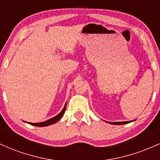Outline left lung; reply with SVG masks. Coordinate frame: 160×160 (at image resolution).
Returning <instances> with one entry per match:
<instances>
[{"label":"left lung","mask_w":160,"mask_h":160,"mask_svg":"<svg viewBox=\"0 0 160 160\" xmlns=\"http://www.w3.org/2000/svg\"><path fill=\"white\" fill-rule=\"evenodd\" d=\"M132 121H127V122H108V123L113 124V125H124L126 123H128V122H131Z\"/></svg>","instance_id":"obj_1"}]
</instances>
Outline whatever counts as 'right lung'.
I'll return each mask as SVG.
<instances>
[{
	"label": "right lung",
	"mask_w": 160,
	"mask_h": 160,
	"mask_svg": "<svg viewBox=\"0 0 160 160\" xmlns=\"http://www.w3.org/2000/svg\"><path fill=\"white\" fill-rule=\"evenodd\" d=\"M66 106H67V103H65V107H64L62 111L58 113V115H56V117H52V118L49 119L48 120H46L44 122H38V123H32V122H28V123L32 125V126H39V127H43V126H49V125H52L56 123V122H58L60 119L63 117L64 113H65V111L66 110Z\"/></svg>",
	"instance_id": "obj_1"
}]
</instances>
